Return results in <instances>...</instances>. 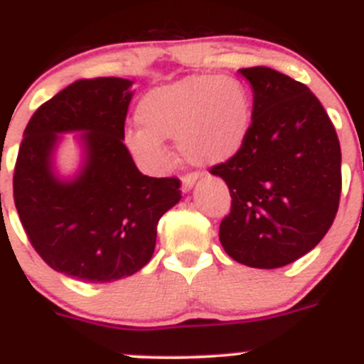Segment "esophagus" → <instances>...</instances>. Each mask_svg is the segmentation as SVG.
<instances>
[{"label": "esophagus", "instance_id": "obj_1", "mask_svg": "<svg viewBox=\"0 0 364 364\" xmlns=\"http://www.w3.org/2000/svg\"><path fill=\"white\" fill-rule=\"evenodd\" d=\"M198 179H199L198 172H192V174L183 176V179H181L183 190H185V192H188V190H192V186L196 185V181H198Z\"/></svg>", "mask_w": 364, "mask_h": 364}]
</instances>
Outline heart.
<instances>
[{"label":"heart","mask_w":364,"mask_h":364,"mask_svg":"<svg viewBox=\"0 0 364 364\" xmlns=\"http://www.w3.org/2000/svg\"><path fill=\"white\" fill-rule=\"evenodd\" d=\"M136 118L144 129L129 132L127 147L149 171H161L168 163L163 140L178 141L196 165L235 158L250 138L253 107L237 79L193 75L145 95Z\"/></svg>","instance_id":"1"}]
</instances>
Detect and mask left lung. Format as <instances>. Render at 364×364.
<instances>
[{
    "label": "left lung",
    "instance_id": "8db88e82",
    "mask_svg": "<svg viewBox=\"0 0 364 364\" xmlns=\"http://www.w3.org/2000/svg\"><path fill=\"white\" fill-rule=\"evenodd\" d=\"M239 71L253 87V118L242 151L210 168L232 196L219 239L237 262L274 269L309 253L334 223L341 149L305 84L266 66Z\"/></svg>",
    "mask_w": 364,
    "mask_h": 364
}]
</instances>
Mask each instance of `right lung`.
<instances>
[{
    "label": "right lung",
    "mask_w": 364,
    "mask_h": 364,
    "mask_svg": "<svg viewBox=\"0 0 364 364\" xmlns=\"http://www.w3.org/2000/svg\"><path fill=\"white\" fill-rule=\"evenodd\" d=\"M132 82L75 80L30 118L14 168V203L33 250L52 269L82 282L131 277L151 260L156 226L181 199L178 178H149L124 145ZM60 132H82L83 168L53 171Z\"/></svg>",
    "instance_id": "right-lung-1"
}]
</instances>
